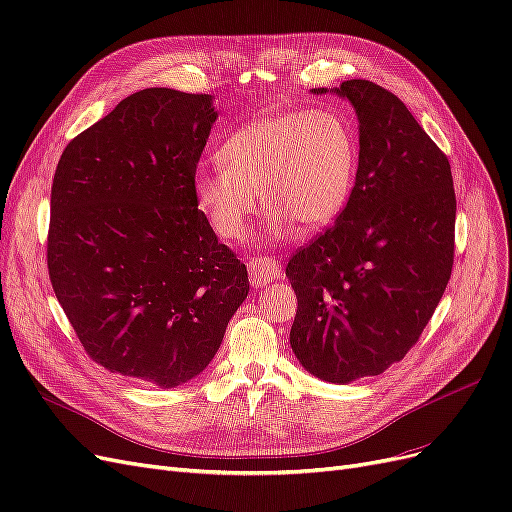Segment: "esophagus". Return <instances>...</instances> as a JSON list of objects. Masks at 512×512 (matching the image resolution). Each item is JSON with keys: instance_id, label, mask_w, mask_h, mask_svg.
<instances>
[{"instance_id": "esophagus-1", "label": "esophagus", "mask_w": 512, "mask_h": 512, "mask_svg": "<svg viewBox=\"0 0 512 512\" xmlns=\"http://www.w3.org/2000/svg\"><path fill=\"white\" fill-rule=\"evenodd\" d=\"M247 273H250V282L256 288H262L271 284L273 280L282 275V267L277 265L273 258L267 256H254L250 260V265H247Z\"/></svg>"}]
</instances>
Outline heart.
Instances as JSON below:
<instances>
[{
  "label": "heart",
  "instance_id": "1",
  "mask_svg": "<svg viewBox=\"0 0 512 512\" xmlns=\"http://www.w3.org/2000/svg\"><path fill=\"white\" fill-rule=\"evenodd\" d=\"M218 168H198L194 198L220 237H241L256 192L280 239L335 222L359 173L352 123L333 108L265 113L243 123L218 149Z\"/></svg>",
  "mask_w": 512,
  "mask_h": 512
}]
</instances>
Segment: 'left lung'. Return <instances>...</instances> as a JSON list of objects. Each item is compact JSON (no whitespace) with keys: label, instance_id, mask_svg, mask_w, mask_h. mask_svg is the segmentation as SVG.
Instances as JSON below:
<instances>
[{"label":"left lung","instance_id":"obj_1","mask_svg":"<svg viewBox=\"0 0 512 512\" xmlns=\"http://www.w3.org/2000/svg\"><path fill=\"white\" fill-rule=\"evenodd\" d=\"M335 94L359 117V173L342 215L290 256L286 277L299 301L294 356L346 384L418 342L451 280L457 200L444 151L395 94L363 79Z\"/></svg>","mask_w":512,"mask_h":512}]
</instances>
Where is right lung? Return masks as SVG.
Segmentation results:
<instances>
[{
  "label": "right lung",
  "instance_id": "right-lung-1",
  "mask_svg": "<svg viewBox=\"0 0 512 512\" xmlns=\"http://www.w3.org/2000/svg\"><path fill=\"white\" fill-rule=\"evenodd\" d=\"M215 117L207 94L136 91L72 138L53 177L59 305L98 365L160 389L211 363L250 290L194 198Z\"/></svg>",
  "mask_w": 512,
  "mask_h": 512
}]
</instances>
